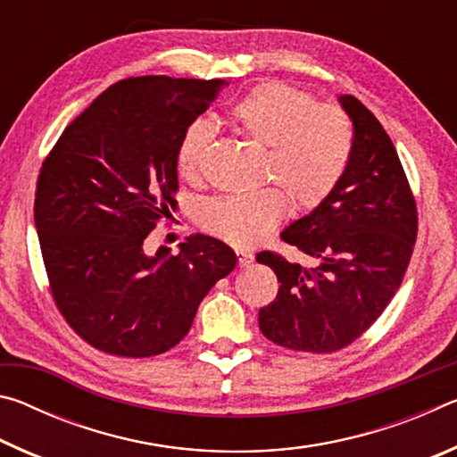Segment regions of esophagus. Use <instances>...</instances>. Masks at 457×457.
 <instances>
[{"instance_id":"34e87169","label":"esophagus","mask_w":457,"mask_h":457,"mask_svg":"<svg viewBox=\"0 0 457 457\" xmlns=\"http://www.w3.org/2000/svg\"><path fill=\"white\" fill-rule=\"evenodd\" d=\"M236 256H237V264L239 268H247L253 262V253L252 252H245V250H236Z\"/></svg>"}]
</instances>
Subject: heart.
<instances>
[{"instance_id":"1","label":"heart","mask_w":457,"mask_h":457,"mask_svg":"<svg viewBox=\"0 0 457 457\" xmlns=\"http://www.w3.org/2000/svg\"><path fill=\"white\" fill-rule=\"evenodd\" d=\"M229 117L245 137L268 146L266 175L280 183L294 207L303 212L324 204L351 165L354 129L349 114L337 104H319L311 92L288 82L258 84L231 106ZM213 137V127L204 119L183 130L177 169L185 179L199 175ZM286 210V194L268 185L205 201L197 220L207 234L247 247L264 239Z\"/></svg>"}]
</instances>
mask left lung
<instances>
[{
    "mask_svg": "<svg viewBox=\"0 0 457 457\" xmlns=\"http://www.w3.org/2000/svg\"><path fill=\"white\" fill-rule=\"evenodd\" d=\"M338 103L354 127L351 165L324 204L282 231L311 266L256 256L280 282L260 308V330L292 351L335 353L359 338L395 296L417 237L415 199L389 135L359 98Z\"/></svg>",
    "mask_w": 457,
    "mask_h": 457,
    "instance_id": "left-lung-1",
    "label": "left lung"
}]
</instances>
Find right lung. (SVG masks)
I'll use <instances>...</instances> for the list:
<instances>
[{"label": "right lung", "instance_id": "add662e5", "mask_svg": "<svg viewBox=\"0 0 457 457\" xmlns=\"http://www.w3.org/2000/svg\"><path fill=\"white\" fill-rule=\"evenodd\" d=\"M226 80L138 76L106 88L54 145L37 175L34 221L50 290L79 337L117 357L161 354L187 335L199 303L236 268L220 239L179 253L145 239L169 218L183 130Z\"/></svg>", "mask_w": 457, "mask_h": 457}]
</instances>
